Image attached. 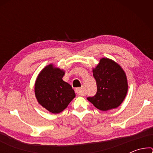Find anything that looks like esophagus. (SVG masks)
<instances>
[{"instance_id":"34e87169","label":"esophagus","mask_w":153,"mask_h":153,"mask_svg":"<svg viewBox=\"0 0 153 153\" xmlns=\"http://www.w3.org/2000/svg\"><path fill=\"white\" fill-rule=\"evenodd\" d=\"M76 93L77 95H84V93H83V89L82 88H77L76 89Z\"/></svg>"}]
</instances>
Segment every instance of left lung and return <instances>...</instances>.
<instances>
[{"label": "left lung", "instance_id": "8db88e82", "mask_svg": "<svg viewBox=\"0 0 153 153\" xmlns=\"http://www.w3.org/2000/svg\"><path fill=\"white\" fill-rule=\"evenodd\" d=\"M97 92L87 99L98 109L103 111L118 107L126 97L128 84L126 73L120 65L107 58H102L93 69Z\"/></svg>", "mask_w": 153, "mask_h": 153}]
</instances>
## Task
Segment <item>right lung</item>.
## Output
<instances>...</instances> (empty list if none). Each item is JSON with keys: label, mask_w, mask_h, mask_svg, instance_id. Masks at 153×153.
I'll list each match as a JSON object with an SVG mask.
<instances>
[{"label": "right lung", "mask_w": 153, "mask_h": 153, "mask_svg": "<svg viewBox=\"0 0 153 153\" xmlns=\"http://www.w3.org/2000/svg\"><path fill=\"white\" fill-rule=\"evenodd\" d=\"M65 71L50 64L40 72L35 83V95L39 104L56 114L65 109L76 97L70 84L63 80Z\"/></svg>", "instance_id": "obj_1"}]
</instances>
